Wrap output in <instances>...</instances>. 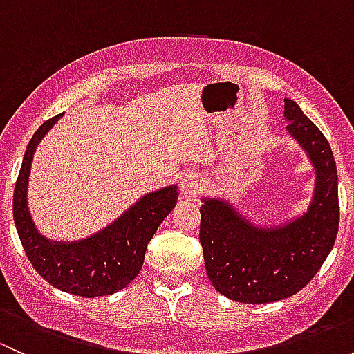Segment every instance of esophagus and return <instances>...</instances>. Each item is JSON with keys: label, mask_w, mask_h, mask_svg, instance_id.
I'll use <instances>...</instances> for the list:
<instances>
[{"label": "esophagus", "mask_w": 354, "mask_h": 354, "mask_svg": "<svg viewBox=\"0 0 354 354\" xmlns=\"http://www.w3.org/2000/svg\"><path fill=\"white\" fill-rule=\"evenodd\" d=\"M200 187H202V178H200V174L195 173V171H188V173H185L180 181L181 195L187 198H194L195 195L198 194Z\"/></svg>", "instance_id": "34e87169"}]
</instances>
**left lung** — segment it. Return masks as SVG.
I'll list each match as a JSON object with an SVG mask.
<instances>
[{
  "instance_id": "1",
  "label": "left lung",
  "mask_w": 354,
  "mask_h": 354,
  "mask_svg": "<svg viewBox=\"0 0 354 354\" xmlns=\"http://www.w3.org/2000/svg\"><path fill=\"white\" fill-rule=\"evenodd\" d=\"M289 137L315 171L312 200L298 216L259 226L223 197H202L200 243L212 286L240 303H272L296 295L319 272L339 227L337 169L322 131L292 99H284Z\"/></svg>"
}]
</instances>
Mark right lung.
I'll list each match as a JSON object with an SVG mask.
<instances>
[{
	"mask_svg": "<svg viewBox=\"0 0 354 354\" xmlns=\"http://www.w3.org/2000/svg\"><path fill=\"white\" fill-rule=\"evenodd\" d=\"M44 121L32 135L24 154L13 194V219L27 259L51 286L84 298H97L127 288L144 266L145 250L157 227L178 202V187L149 192L106 227L75 241L49 240L37 230L28 210V176L35 149L58 123Z\"/></svg>",
	"mask_w": 354,
	"mask_h": 354,
	"instance_id": "add662e5",
	"label": "right lung"
}]
</instances>
